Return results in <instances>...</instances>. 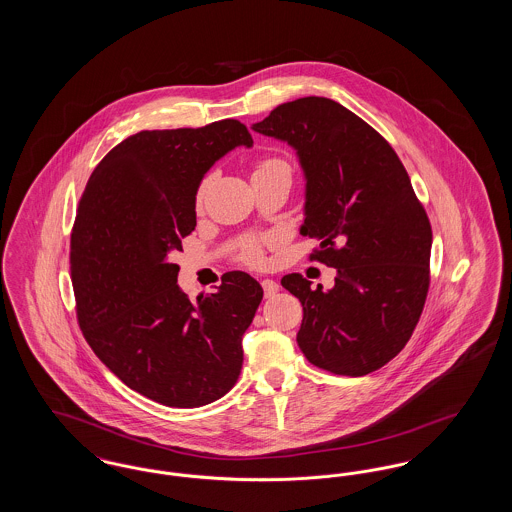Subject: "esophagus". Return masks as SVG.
Here are the masks:
<instances>
[{
    "label": "esophagus",
    "instance_id": "1",
    "mask_svg": "<svg viewBox=\"0 0 512 512\" xmlns=\"http://www.w3.org/2000/svg\"><path fill=\"white\" fill-rule=\"evenodd\" d=\"M261 286H263V292H265V297H272V295H276L278 293V290H280V286L274 282V280H270V278H267V280H263L261 282Z\"/></svg>",
    "mask_w": 512,
    "mask_h": 512
}]
</instances>
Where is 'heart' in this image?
Masks as SVG:
<instances>
[{
	"mask_svg": "<svg viewBox=\"0 0 512 512\" xmlns=\"http://www.w3.org/2000/svg\"><path fill=\"white\" fill-rule=\"evenodd\" d=\"M280 169H284V171H290V167H288V163H286V161H282V159H276V157H268V159H263V161L257 165V169H255L253 174L280 171ZM201 199H203V190H199V192H197V197H195L197 205H201ZM242 261L247 263V265H253V267L261 265V263H263V251H261V245L255 244V242H249V244H245L244 249H242Z\"/></svg>",
	"mask_w": 512,
	"mask_h": 512,
	"instance_id": "obj_1",
	"label": "heart"
}]
</instances>
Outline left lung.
Wrapping results in <instances>:
<instances>
[{
  "instance_id": "8db88e82",
  "label": "left lung",
  "mask_w": 512,
  "mask_h": 512,
  "mask_svg": "<svg viewBox=\"0 0 512 512\" xmlns=\"http://www.w3.org/2000/svg\"><path fill=\"white\" fill-rule=\"evenodd\" d=\"M255 132L286 142L305 178L299 232L336 268L317 290L301 274L282 286L303 305L297 343L309 363L365 376L390 363L411 338L430 286L432 228L390 144L328 98L278 105Z\"/></svg>"
}]
</instances>
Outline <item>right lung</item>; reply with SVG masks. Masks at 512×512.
<instances>
[{"label":"right lung","instance_id":"obj_1","mask_svg":"<svg viewBox=\"0 0 512 512\" xmlns=\"http://www.w3.org/2000/svg\"><path fill=\"white\" fill-rule=\"evenodd\" d=\"M240 146L253 138L234 119L142 130L101 159L78 205L71 274L82 334L130 390L167 407H203L234 388L263 299L255 278L232 270L190 301L172 263L197 224L203 176Z\"/></svg>","mask_w":512,"mask_h":512}]
</instances>
